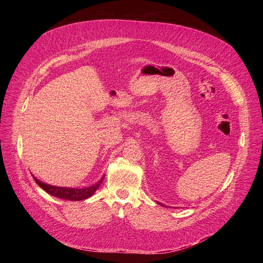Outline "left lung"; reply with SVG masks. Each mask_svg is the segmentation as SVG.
<instances>
[{
	"instance_id": "1",
	"label": "left lung",
	"mask_w": 263,
	"mask_h": 263,
	"mask_svg": "<svg viewBox=\"0 0 263 263\" xmlns=\"http://www.w3.org/2000/svg\"><path fill=\"white\" fill-rule=\"evenodd\" d=\"M158 204H160V203H158ZM160 205H161V206H163V205H162V204H160Z\"/></svg>"
}]
</instances>
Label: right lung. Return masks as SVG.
Instances as JSON below:
<instances>
[{
  "label": "right lung",
  "instance_id": "obj_1",
  "mask_svg": "<svg viewBox=\"0 0 263 263\" xmlns=\"http://www.w3.org/2000/svg\"><path fill=\"white\" fill-rule=\"evenodd\" d=\"M104 177L105 176H103L102 179H100L96 184H93L91 186H88V187H85V189H70V187L53 186V185H50V184H47V183H44V182L40 181L34 176H33V179L46 193H48V194H50V195H52L56 198L64 199V200H68V201H82V200L90 198L96 193V191L99 189V186L103 182Z\"/></svg>",
  "mask_w": 263,
  "mask_h": 263
}]
</instances>
